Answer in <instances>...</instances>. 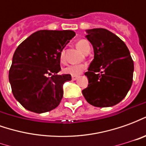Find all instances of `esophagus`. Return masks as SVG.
<instances>
[{"label":"esophagus","mask_w":146,"mask_h":146,"mask_svg":"<svg viewBox=\"0 0 146 146\" xmlns=\"http://www.w3.org/2000/svg\"><path fill=\"white\" fill-rule=\"evenodd\" d=\"M77 78H78L77 76H72V80H77Z\"/></svg>","instance_id":"esophagus-1"}]
</instances>
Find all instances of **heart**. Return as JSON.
Returning <instances> with one entry per match:
<instances>
[{"label": "heart", "instance_id": "obj_1", "mask_svg": "<svg viewBox=\"0 0 146 146\" xmlns=\"http://www.w3.org/2000/svg\"><path fill=\"white\" fill-rule=\"evenodd\" d=\"M76 47L80 51L85 54L86 52L91 50V44L87 40H80L76 43ZM63 58V51L61 52L60 58L62 59ZM86 66L84 65H69L63 70L64 73L66 74H70L72 76H78L85 70Z\"/></svg>", "mask_w": 146, "mask_h": 146}]
</instances>
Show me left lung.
I'll list each match as a JSON object with an SVG mask.
<instances>
[{
  "mask_svg": "<svg viewBox=\"0 0 146 146\" xmlns=\"http://www.w3.org/2000/svg\"><path fill=\"white\" fill-rule=\"evenodd\" d=\"M86 33L94 48V59L85 73L88 86L82 91L83 95L96 107L115 106L131 87L134 62L130 51L121 39L108 30L97 28Z\"/></svg>",
  "mask_w": 146,
  "mask_h": 146,
  "instance_id": "left-lung-1",
  "label": "left lung"
}]
</instances>
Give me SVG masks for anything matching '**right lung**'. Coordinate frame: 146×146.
<instances>
[{
	"label": "right lung",
	"mask_w": 146,
	"mask_h": 146,
	"mask_svg": "<svg viewBox=\"0 0 146 146\" xmlns=\"http://www.w3.org/2000/svg\"><path fill=\"white\" fill-rule=\"evenodd\" d=\"M75 35L73 30H39L18 46L8 78L14 97L25 109L42 113L59 105L64 83L71 80L70 74H57L60 54Z\"/></svg>",
	"instance_id": "right-lung-1"
}]
</instances>
